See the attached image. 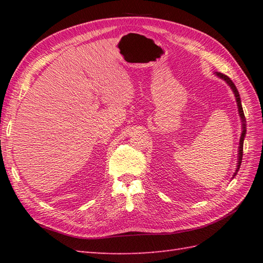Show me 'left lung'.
<instances>
[{"label": "left lung", "instance_id": "left-lung-1", "mask_svg": "<svg viewBox=\"0 0 263 263\" xmlns=\"http://www.w3.org/2000/svg\"><path fill=\"white\" fill-rule=\"evenodd\" d=\"M215 76H217L218 78H220L221 80H224L228 86L231 87L232 91L234 92V96H235L236 99V104H237V108H238V115L241 117V122H242V133H241V139H239V146H238V154H237V165H236V170L234 175L232 177V180L234 177L237 175L239 167H241V163H242V157H243V143H244V138L245 135H247V122H245V116H244V111H243V107H242V103H241V97H239V93L237 91V88L234 85V82L228 78L227 76L220 73V72H215Z\"/></svg>", "mask_w": 263, "mask_h": 263}]
</instances>
